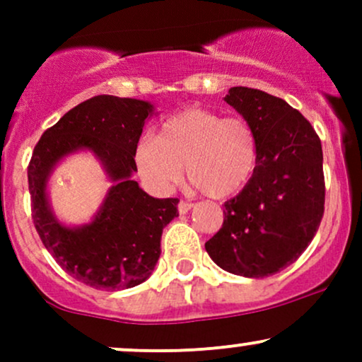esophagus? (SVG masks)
I'll return each instance as SVG.
<instances>
[{
    "mask_svg": "<svg viewBox=\"0 0 362 362\" xmlns=\"http://www.w3.org/2000/svg\"><path fill=\"white\" fill-rule=\"evenodd\" d=\"M190 209H192V204H190V202H185V201L178 202V213L180 214H187Z\"/></svg>",
    "mask_w": 362,
    "mask_h": 362,
    "instance_id": "34e87169",
    "label": "esophagus"
}]
</instances>
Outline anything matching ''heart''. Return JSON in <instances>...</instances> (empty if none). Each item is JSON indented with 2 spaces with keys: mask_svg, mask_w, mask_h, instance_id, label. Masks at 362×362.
<instances>
[{
  "mask_svg": "<svg viewBox=\"0 0 362 362\" xmlns=\"http://www.w3.org/2000/svg\"><path fill=\"white\" fill-rule=\"evenodd\" d=\"M257 158V134L247 120L206 109L172 115L158 138L144 136L134 153L139 175L156 192L172 190L187 163L194 189L214 199L240 192L255 172Z\"/></svg>",
  "mask_w": 362,
  "mask_h": 362,
  "instance_id": "obj_1",
  "label": "heart"
}]
</instances>
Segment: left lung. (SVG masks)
Instances as JSON below:
<instances>
[{"mask_svg": "<svg viewBox=\"0 0 362 362\" xmlns=\"http://www.w3.org/2000/svg\"><path fill=\"white\" fill-rule=\"evenodd\" d=\"M253 127L259 158L242 192L224 202V223L206 252L223 271L269 277L293 264L317 235L325 204L322 143L288 102L233 86L224 97Z\"/></svg>", "mask_w": 362, "mask_h": 362, "instance_id": "obj_1", "label": "left lung"}]
</instances>
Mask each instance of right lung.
<instances>
[{
	"instance_id": "obj_1",
	"label": "right lung",
	"mask_w": 362,
	"mask_h": 362,
	"mask_svg": "<svg viewBox=\"0 0 362 362\" xmlns=\"http://www.w3.org/2000/svg\"><path fill=\"white\" fill-rule=\"evenodd\" d=\"M151 102L98 95L44 132L28 165L32 218L44 247L69 276L90 288L120 291L151 276L163 228L177 218L178 199H155L132 178ZM91 152L112 185L90 222L66 225L52 211L48 180L68 156Z\"/></svg>"
}]
</instances>
